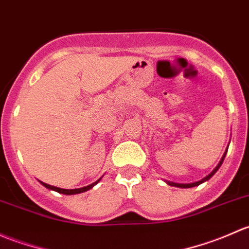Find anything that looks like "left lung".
I'll return each instance as SVG.
<instances>
[{"instance_id":"obj_1","label":"left lung","mask_w":249,"mask_h":249,"mask_svg":"<svg viewBox=\"0 0 249 249\" xmlns=\"http://www.w3.org/2000/svg\"><path fill=\"white\" fill-rule=\"evenodd\" d=\"M227 152H228V149H227V150H225L224 155H223L222 160H220V161H219V164H218V166H217V167H215V169H214V170H213V171H212V172H211V173H210V175H208V176H207V177H205V178H203V179H201V180H199V182H195V183H190V184H179V183H170V182H167V183H169V184H170V185H175V187H179V188H192V187H195V185H199V184H201V183H202V182H205V180L210 179V178H211V177H212V176H213V175H214V173L218 171V169H219V167H220V165H222V164H223V161H224V158H225V155H227Z\"/></svg>"}]
</instances>
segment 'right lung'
Wrapping results in <instances>:
<instances>
[{
	"mask_svg": "<svg viewBox=\"0 0 249 249\" xmlns=\"http://www.w3.org/2000/svg\"><path fill=\"white\" fill-rule=\"evenodd\" d=\"M100 180V179H99ZM99 180H96L95 183H92V184L88 185V187H83V188H78V189H61V188H57V187H53V185H49L47 184V183H43L41 182L42 184L44 185V187L48 188V189H52V190H55V192L57 193H61V194H66V195H72V194H79V193H83V192H87V190L91 189L92 187H94L95 184H96Z\"/></svg>",
	"mask_w": 249,
	"mask_h": 249,
	"instance_id": "obj_1",
	"label": "right lung"
}]
</instances>
